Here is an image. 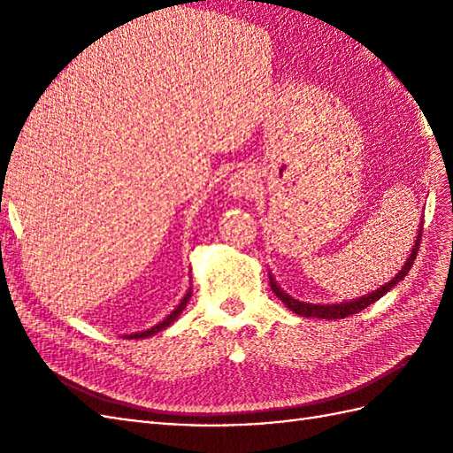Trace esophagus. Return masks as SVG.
<instances>
[{
    "instance_id": "obj_1",
    "label": "esophagus",
    "mask_w": 453,
    "mask_h": 453,
    "mask_svg": "<svg viewBox=\"0 0 453 453\" xmlns=\"http://www.w3.org/2000/svg\"><path fill=\"white\" fill-rule=\"evenodd\" d=\"M257 188V175L251 170H238L236 173L230 175L226 190L230 196L242 198L251 196Z\"/></svg>"
}]
</instances>
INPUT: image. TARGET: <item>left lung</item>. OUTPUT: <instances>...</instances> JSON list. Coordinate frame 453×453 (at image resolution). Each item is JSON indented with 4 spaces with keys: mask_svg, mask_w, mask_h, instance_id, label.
<instances>
[{
    "mask_svg": "<svg viewBox=\"0 0 453 453\" xmlns=\"http://www.w3.org/2000/svg\"><path fill=\"white\" fill-rule=\"evenodd\" d=\"M419 240H421V226H419V230H418V238H416V243H414V248H412V253H410L408 260L404 263V266L399 270V273H396V276H395L389 283L381 285L380 289H376V291H372V293H368V295H365V296H361V298L349 300V303H340V304H310V303H303V300H296V298H293L291 295H287V293L281 289V287H280L276 281H273L272 276H270V287H272V291L276 293V296L281 300V303H283L287 308H289V310L295 311V313H298V315H303V318L344 319V318H348V315H353V313H357V311L368 308L370 304H374L376 300H380L383 295L389 293L396 283L404 280V276L410 272V268H412L414 260H416V255H418V250H419Z\"/></svg>",
    "mask_w": 453,
    "mask_h": 453,
    "instance_id": "8db88e82",
    "label": "left lung"
}]
</instances>
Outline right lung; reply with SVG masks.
Returning a JSON list of instances; mask_svg holds the SVG:
<instances>
[{"mask_svg":"<svg viewBox=\"0 0 453 453\" xmlns=\"http://www.w3.org/2000/svg\"><path fill=\"white\" fill-rule=\"evenodd\" d=\"M190 295H193V289H188L187 291V295L183 296V300H181V303H180V306H177L170 315H168V318L166 319H164V321H160L158 325H155V326H150V328H147V331H142V333H134V334H128L127 338H135V340H138V338H147V336H153V334H157V333H160V331H164V328H166V326H170L177 318H180V313L185 310V306H187V303H188V300H190Z\"/></svg>","mask_w":453,"mask_h":453,"instance_id":"right-lung-1","label":"right lung"}]
</instances>
